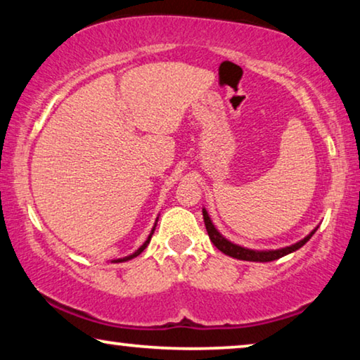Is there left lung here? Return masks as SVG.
<instances>
[{
	"mask_svg": "<svg viewBox=\"0 0 360 360\" xmlns=\"http://www.w3.org/2000/svg\"><path fill=\"white\" fill-rule=\"evenodd\" d=\"M203 219H205V226H206V231H208L211 243H213L216 248L221 250V252L229 255V257L239 259V260H249V262H272V260H277V259L283 257V255H287L290 252H295V250L303 248V245L307 244L309 239H311L314 231H316V229L311 231V233H309L307 238L302 239L297 244L288 245V248L277 249V250H252V249L240 248V245L233 244L231 240L223 238V236L218 233V229L214 228L213 223H211L210 216H208V213H206L205 208H203Z\"/></svg>",
	"mask_w": 360,
	"mask_h": 360,
	"instance_id": "left-lung-1",
	"label": "left lung"
}]
</instances>
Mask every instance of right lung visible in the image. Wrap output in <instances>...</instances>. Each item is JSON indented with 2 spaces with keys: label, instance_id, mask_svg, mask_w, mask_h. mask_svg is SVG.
<instances>
[{
  "label": "right lung",
  "instance_id": "1",
  "mask_svg": "<svg viewBox=\"0 0 360 360\" xmlns=\"http://www.w3.org/2000/svg\"><path fill=\"white\" fill-rule=\"evenodd\" d=\"M154 229H155V226H154ZM154 229H152V233L149 234V238H147V240H146V243H144V244H142V245H141V248H139V249H137L134 254H132V255H127V257H124V259H117V260H115V262H126V260H131V259H134V257H137V255H139V254L142 252V250H144V249L147 248V244H149V243H150V238H152V234H154Z\"/></svg>",
  "mask_w": 360,
  "mask_h": 360
}]
</instances>
